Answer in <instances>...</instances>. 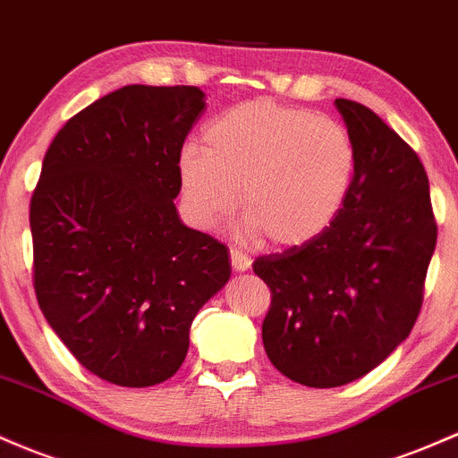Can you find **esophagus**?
Returning a JSON list of instances; mask_svg holds the SVG:
<instances>
[{
    "mask_svg": "<svg viewBox=\"0 0 458 458\" xmlns=\"http://www.w3.org/2000/svg\"><path fill=\"white\" fill-rule=\"evenodd\" d=\"M230 263H233L234 271H248L250 265H252V260H250L248 254H243L241 250L233 248L230 250Z\"/></svg>",
    "mask_w": 458,
    "mask_h": 458,
    "instance_id": "obj_1",
    "label": "esophagus"
}]
</instances>
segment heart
Returning <instances> with one entry per match:
<instances>
[{
  "instance_id": "obj_1",
  "label": "heart",
  "mask_w": 458,
  "mask_h": 458,
  "mask_svg": "<svg viewBox=\"0 0 458 458\" xmlns=\"http://www.w3.org/2000/svg\"><path fill=\"white\" fill-rule=\"evenodd\" d=\"M356 174V145L328 114L254 99L219 114L204 130V148L180 152L184 206L202 228L239 206L237 233L298 248L333 225Z\"/></svg>"
}]
</instances>
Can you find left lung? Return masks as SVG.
Listing matches in <instances>:
<instances>
[{"instance_id":"8db88e82","label":"left lung","mask_w":458,"mask_h":458,"mask_svg":"<svg viewBox=\"0 0 458 458\" xmlns=\"http://www.w3.org/2000/svg\"><path fill=\"white\" fill-rule=\"evenodd\" d=\"M335 104L356 145L344 208L318 239L252 265L271 291L263 321L269 360L318 389L360 378L409 336L437 245L420 156L374 110Z\"/></svg>"}]
</instances>
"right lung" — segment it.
I'll use <instances>...</instances> for the list:
<instances>
[{
    "label": "right lung",
    "instance_id": "1",
    "mask_svg": "<svg viewBox=\"0 0 458 458\" xmlns=\"http://www.w3.org/2000/svg\"><path fill=\"white\" fill-rule=\"evenodd\" d=\"M198 87L130 84L54 137L30 199L34 291L82 368L119 386L172 378L198 310L228 283V248L182 224L178 158Z\"/></svg>",
    "mask_w": 458,
    "mask_h": 458
}]
</instances>
